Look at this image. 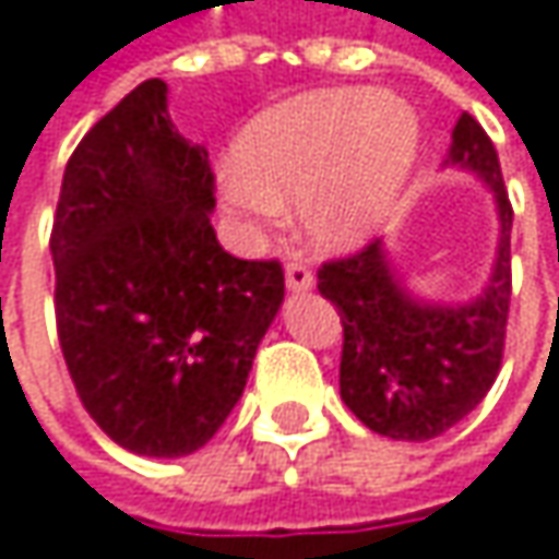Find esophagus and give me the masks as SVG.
Segmentation results:
<instances>
[{
  "instance_id": "1",
  "label": "esophagus",
  "mask_w": 559,
  "mask_h": 559,
  "mask_svg": "<svg viewBox=\"0 0 559 559\" xmlns=\"http://www.w3.org/2000/svg\"><path fill=\"white\" fill-rule=\"evenodd\" d=\"M284 281H287V287L290 290H310L313 287V272H310V265L307 262H300V259H290L287 265H284Z\"/></svg>"
}]
</instances>
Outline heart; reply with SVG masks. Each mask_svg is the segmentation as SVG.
<instances>
[{
    "label": "heart",
    "instance_id": "heart-1",
    "mask_svg": "<svg viewBox=\"0 0 559 559\" xmlns=\"http://www.w3.org/2000/svg\"><path fill=\"white\" fill-rule=\"evenodd\" d=\"M413 111L371 88H335L284 102L236 140L221 194L249 227H275L284 204L320 249H352L390 207L416 156Z\"/></svg>",
    "mask_w": 559,
    "mask_h": 559
}]
</instances>
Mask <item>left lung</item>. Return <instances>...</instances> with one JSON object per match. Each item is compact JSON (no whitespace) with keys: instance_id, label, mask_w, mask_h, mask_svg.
Instances as JSON below:
<instances>
[{"instance_id":"left-lung-1","label":"left lung","mask_w":559,"mask_h":559,"mask_svg":"<svg viewBox=\"0 0 559 559\" xmlns=\"http://www.w3.org/2000/svg\"><path fill=\"white\" fill-rule=\"evenodd\" d=\"M448 163L486 178L496 194L502 239L483 297L464 307L416 304L393 278L381 239L317 272L320 294L342 320L338 390L345 406L378 435L429 441L457 426L492 386L512 304V201L486 130L461 115Z\"/></svg>"}]
</instances>
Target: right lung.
I'll return each mask as SVG.
<instances>
[{"label":"right lung","mask_w":559,"mask_h":559,"mask_svg":"<svg viewBox=\"0 0 559 559\" xmlns=\"http://www.w3.org/2000/svg\"><path fill=\"white\" fill-rule=\"evenodd\" d=\"M214 169L146 79L73 150L50 229L57 335L111 441L181 457L227 423L284 300L278 259H236L211 227Z\"/></svg>","instance_id":"right-lung-1"}]
</instances>
